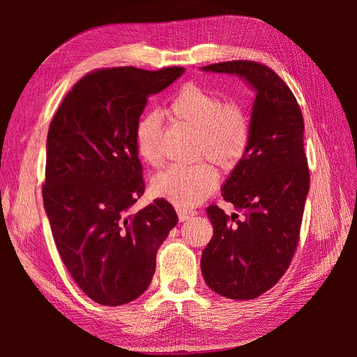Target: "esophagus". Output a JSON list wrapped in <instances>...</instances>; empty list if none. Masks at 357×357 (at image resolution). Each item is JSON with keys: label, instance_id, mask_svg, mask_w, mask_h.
<instances>
[{"label": "esophagus", "instance_id": "34e87169", "mask_svg": "<svg viewBox=\"0 0 357 357\" xmlns=\"http://www.w3.org/2000/svg\"><path fill=\"white\" fill-rule=\"evenodd\" d=\"M177 214H178L180 222H186V220H190L193 215H197V211L195 210H186V208H177Z\"/></svg>", "mask_w": 357, "mask_h": 357}]
</instances>
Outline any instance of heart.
<instances>
[{
    "label": "heart",
    "instance_id": "b5f03b06",
    "mask_svg": "<svg viewBox=\"0 0 357 357\" xmlns=\"http://www.w3.org/2000/svg\"><path fill=\"white\" fill-rule=\"evenodd\" d=\"M171 113L198 134L197 155L207 156L223 169L234 168L250 142V121L243 107L226 102L222 96L199 84H185L172 98ZM162 116L152 110L138 119L135 126L137 153L144 164L158 167ZM218 172L201 162L193 167H171L152 180V192L180 208H190L207 198L218 186Z\"/></svg>",
    "mask_w": 357,
    "mask_h": 357
}]
</instances>
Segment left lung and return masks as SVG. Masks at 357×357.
Segmentation results:
<instances>
[{"label":"left lung","instance_id":"8db88e82","mask_svg":"<svg viewBox=\"0 0 357 357\" xmlns=\"http://www.w3.org/2000/svg\"><path fill=\"white\" fill-rule=\"evenodd\" d=\"M201 70L238 75L256 95L250 142L222 186V197L244 219L210 205L213 238L201 257L205 283L215 294L255 299L282 278L298 245L310 189L304 117L289 86L262 63L229 61Z\"/></svg>","mask_w":357,"mask_h":357}]
</instances>
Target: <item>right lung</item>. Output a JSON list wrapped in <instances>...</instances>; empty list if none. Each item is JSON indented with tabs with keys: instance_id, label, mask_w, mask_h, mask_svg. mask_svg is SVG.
<instances>
[{
	"instance_id": "obj_1",
	"label": "right lung",
	"mask_w": 357,
	"mask_h": 357,
	"mask_svg": "<svg viewBox=\"0 0 357 357\" xmlns=\"http://www.w3.org/2000/svg\"><path fill=\"white\" fill-rule=\"evenodd\" d=\"M183 67L104 68L74 84L52 119L43 202L58 252L74 282L101 305L142 296L156 253L178 222L172 205L144 193L135 126L147 98Z\"/></svg>"
}]
</instances>
